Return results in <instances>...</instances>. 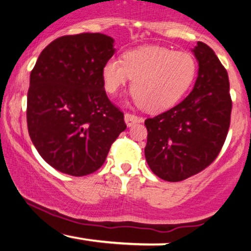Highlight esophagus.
<instances>
[{"label":"esophagus","mask_w":251,"mask_h":251,"mask_svg":"<svg viewBox=\"0 0 251 251\" xmlns=\"http://www.w3.org/2000/svg\"><path fill=\"white\" fill-rule=\"evenodd\" d=\"M143 118L139 116H135L133 113H125V123L127 124V126H132L135 123H142L143 122Z\"/></svg>","instance_id":"1"}]
</instances>
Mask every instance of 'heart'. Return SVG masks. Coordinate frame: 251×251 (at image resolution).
<instances>
[{
    "mask_svg": "<svg viewBox=\"0 0 251 251\" xmlns=\"http://www.w3.org/2000/svg\"><path fill=\"white\" fill-rule=\"evenodd\" d=\"M197 65L186 51L146 46L111 57L102 68L105 89L116 94L133 79L132 94L144 109L159 112L174 106L194 82Z\"/></svg>",
    "mask_w": 251,
    "mask_h": 251,
    "instance_id": "b5f03b06",
    "label": "heart"
}]
</instances>
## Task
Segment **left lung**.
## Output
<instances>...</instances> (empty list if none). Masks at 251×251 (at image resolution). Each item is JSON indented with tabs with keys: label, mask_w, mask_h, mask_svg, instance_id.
Masks as SVG:
<instances>
[{
	"label": "left lung",
	"mask_w": 251,
	"mask_h": 251,
	"mask_svg": "<svg viewBox=\"0 0 251 251\" xmlns=\"http://www.w3.org/2000/svg\"><path fill=\"white\" fill-rule=\"evenodd\" d=\"M194 53L200 70L191 93L145 120L146 162L155 176L168 181L184 180L208 168L229 131L232 101L227 72L204 42H197Z\"/></svg>",
	"instance_id": "1"
}]
</instances>
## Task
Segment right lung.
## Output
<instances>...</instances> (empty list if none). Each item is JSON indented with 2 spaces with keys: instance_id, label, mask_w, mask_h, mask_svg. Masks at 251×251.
<instances>
[{
  "instance_id": "add662e5",
  "label": "right lung",
  "mask_w": 251,
  "mask_h": 251,
  "mask_svg": "<svg viewBox=\"0 0 251 251\" xmlns=\"http://www.w3.org/2000/svg\"><path fill=\"white\" fill-rule=\"evenodd\" d=\"M113 42L100 33L57 37L30 73L29 137L43 159L62 174L96 172L126 128L124 113L103 88L102 68L113 56Z\"/></svg>"
}]
</instances>
